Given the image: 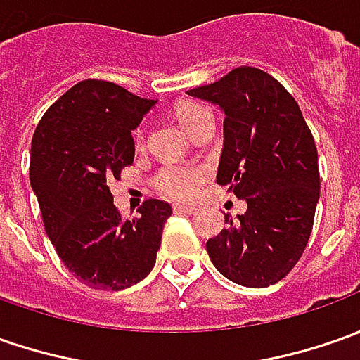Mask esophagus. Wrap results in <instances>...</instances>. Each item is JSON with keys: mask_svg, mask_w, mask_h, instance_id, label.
<instances>
[{"mask_svg": "<svg viewBox=\"0 0 360 360\" xmlns=\"http://www.w3.org/2000/svg\"><path fill=\"white\" fill-rule=\"evenodd\" d=\"M173 211H175L177 215H193V213H195V207H187V205H175V207H173Z\"/></svg>", "mask_w": 360, "mask_h": 360, "instance_id": "1", "label": "esophagus"}]
</instances>
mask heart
<instances>
[{
	"instance_id": "obj_1",
	"label": "heart",
	"mask_w": 360,
	"mask_h": 360,
	"mask_svg": "<svg viewBox=\"0 0 360 360\" xmlns=\"http://www.w3.org/2000/svg\"><path fill=\"white\" fill-rule=\"evenodd\" d=\"M211 117V113L201 105L187 103L177 109V119L183 129L191 133L201 121ZM137 141H141V131H137ZM205 169L201 165H167L163 167L155 177V187L161 195L175 201H187L197 193L199 183L203 181Z\"/></svg>"
}]
</instances>
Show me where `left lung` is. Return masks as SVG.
<instances>
[{"label": "left lung", "instance_id": "8db88e82", "mask_svg": "<svg viewBox=\"0 0 360 360\" xmlns=\"http://www.w3.org/2000/svg\"><path fill=\"white\" fill-rule=\"evenodd\" d=\"M187 95L225 113L217 183L247 203L207 241L209 259L237 285H275L301 259L319 203V157L303 113L279 81L257 68L233 69Z\"/></svg>", "mask_w": 360, "mask_h": 360}]
</instances>
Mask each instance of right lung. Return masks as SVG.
<instances>
[{"instance_id": "add662e5", "label": "right lung", "mask_w": 360, "mask_h": 360, "mask_svg": "<svg viewBox=\"0 0 360 360\" xmlns=\"http://www.w3.org/2000/svg\"><path fill=\"white\" fill-rule=\"evenodd\" d=\"M115 83L79 81L45 111L32 141L30 181L45 233L85 285L121 291L155 265L171 205L149 199L123 221L109 181L133 163L131 131L155 107Z\"/></svg>"}]
</instances>
